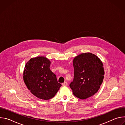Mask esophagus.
Here are the masks:
<instances>
[{
  "label": "esophagus",
  "instance_id": "obj_1",
  "mask_svg": "<svg viewBox=\"0 0 125 125\" xmlns=\"http://www.w3.org/2000/svg\"><path fill=\"white\" fill-rule=\"evenodd\" d=\"M67 84H68V83L67 82H64V83H62L63 86H67Z\"/></svg>",
  "mask_w": 125,
  "mask_h": 125
}]
</instances>
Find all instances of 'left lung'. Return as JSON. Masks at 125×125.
<instances>
[{"mask_svg": "<svg viewBox=\"0 0 125 125\" xmlns=\"http://www.w3.org/2000/svg\"><path fill=\"white\" fill-rule=\"evenodd\" d=\"M74 80L70 84L74 95L85 99L95 94L104 78L103 64L95 54L87 52L76 56L73 61Z\"/></svg>", "mask_w": 125, "mask_h": 125, "instance_id": "obj_1", "label": "left lung"}]
</instances>
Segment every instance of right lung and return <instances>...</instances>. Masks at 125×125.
Returning a JSON list of instances; mask_svg holds the SVG:
<instances>
[{
	"label": "right lung",
	"instance_id": "1",
	"mask_svg": "<svg viewBox=\"0 0 125 125\" xmlns=\"http://www.w3.org/2000/svg\"><path fill=\"white\" fill-rule=\"evenodd\" d=\"M50 63L44 56L31 58L23 72V80L29 90L38 98L46 100L54 97L61 86L49 68Z\"/></svg>",
	"mask_w": 125,
	"mask_h": 125
}]
</instances>
